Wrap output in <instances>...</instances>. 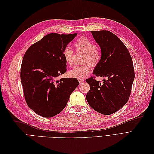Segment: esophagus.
I'll use <instances>...</instances> for the list:
<instances>
[{"label": "esophagus", "mask_w": 154, "mask_h": 154, "mask_svg": "<svg viewBox=\"0 0 154 154\" xmlns=\"http://www.w3.org/2000/svg\"><path fill=\"white\" fill-rule=\"evenodd\" d=\"M78 81L80 83H82V82H84V80H83V79H78Z\"/></svg>", "instance_id": "obj_1"}]
</instances>
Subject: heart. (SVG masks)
I'll return each instance as SVG.
<instances>
[{
  "label": "heart",
  "instance_id": "heart-1",
  "mask_svg": "<svg viewBox=\"0 0 154 154\" xmlns=\"http://www.w3.org/2000/svg\"><path fill=\"white\" fill-rule=\"evenodd\" d=\"M77 51L84 52L83 61L85 63L74 67L69 71V75L78 79L84 78L91 71V66L95 67L101 59V51L96 48L94 42L87 37L82 36L78 38L74 44ZM73 50L69 46H67L63 51V57L69 66H72L73 62Z\"/></svg>",
  "mask_w": 154,
  "mask_h": 154
}]
</instances>
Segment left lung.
<instances>
[{"instance_id":"left-lung-1","label":"left lung","mask_w":154,"mask_h":154,"mask_svg":"<svg viewBox=\"0 0 154 154\" xmlns=\"http://www.w3.org/2000/svg\"><path fill=\"white\" fill-rule=\"evenodd\" d=\"M101 51L100 62L94 69L96 76L106 77L103 83L91 77L86 99L97 112L110 115L127 103L135 78L131 56L118 37L109 31H91Z\"/></svg>"}]
</instances>
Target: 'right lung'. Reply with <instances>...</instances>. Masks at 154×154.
I'll return each mask as SVG.
<instances>
[{"instance_id":"obj_1","label":"right lung","mask_w":154,"mask_h":154,"mask_svg":"<svg viewBox=\"0 0 154 154\" xmlns=\"http://www.w3.org/2000/svg\"><path fill=\"white\" fill-rule=\"evenodd\" d=\"M76 35L48 34L31 45L24 56L20 79L25 100L40 116L51 118L61 112L80 84L74 78L57 80L67 71L63 51Z\"/></svg>"}]
</instances>
